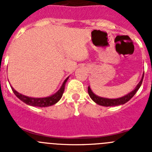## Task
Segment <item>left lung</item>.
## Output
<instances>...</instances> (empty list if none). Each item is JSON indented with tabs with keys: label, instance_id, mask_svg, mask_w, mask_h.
I'll return each mask as SVG.
<instances>
[{
	"label": "left lung",
	"instance_id": "1",
	"mask_svg": "<svg viewBox=\"0 0 152 152\" xmlns=\"http://www.w3.org/2000/svg\"><path fill=\"white\" fill-rule=\"evenodd\" d=\"M143 77H144V73L142 75V79H141V80L139 82V84H137L135 89L132 91H131L130 93H129L128 94L125 95V96H122V97L116 98V99H109V98L99 96L93 92L92 90L90 88V86L88 87V94H89V96L91 98V100L100 106H103V107H114V106L123 105L124 103H127L131 98H132V96L135 94V93L140 88L141 85H142Z\"/></svg>",
	"mask_w": 152,
	"mask_h": 152
}]
</instances>
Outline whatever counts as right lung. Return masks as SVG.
Returning <instances> with one entry per match:
<instances>
[{
    "label": "right lung",
    "mask_w": 152,
    "mask_h": 152,
    "mask_svg": "<svg viewBox=\"0 0 152 152\" xmlns=\"http://www.w3.org/2000/svg\"><path fill=\"white\" fill-rule=\"evenodd\" d=\"M68 77L65 80H64L62 85L61 86V88L56 94L51 95L49 96H46V97H30V96H25L23 94H21L20 93L17 92V91L13 89V88L11 87V89L13 91V92L14 93V94L17 96V97L20 99V100H22L23 102L27 104L29 106H33V107H49V106H52L56 104L57 102H58L60 100V99L61 98L63 95V93L64 91V86L66 84L67 80L68 79Z\"/></svg>",
    "instance_id": "right-lung-1"
}]
</instances>
